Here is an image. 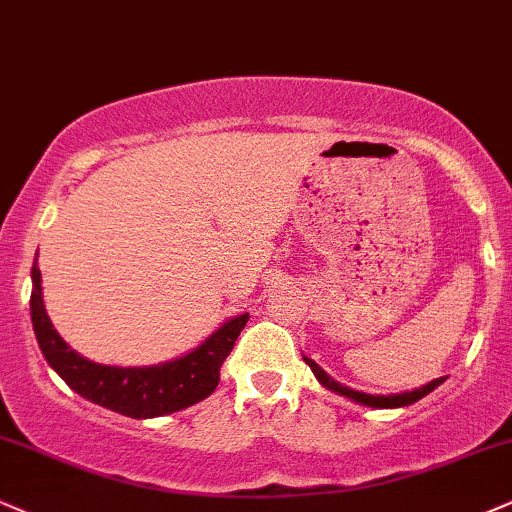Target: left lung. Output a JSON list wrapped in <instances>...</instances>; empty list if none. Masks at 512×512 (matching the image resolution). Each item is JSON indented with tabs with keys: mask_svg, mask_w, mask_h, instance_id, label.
Here are the masks:
<instances>
[{
	"mask_svg": "<svg viewBox=\"0 0 512 512\" xmlns=\"http://www.w3.org/2000/svg\"><path fill=\"white\" fill-rule=\"evenodd\" d=\"M304 361H306L308 365H311V370L315 372V377H318V380L323 382L327 389L337 391V394L349 396V399L363 403V406H372V408H399V406H410V403L420 401L422 396H427V394H430V391H434V389L439 387L441 382H444V377H439V380L425 384V387H420V389H415V391H406V394H396V396H372V394H363V391H353V389H349V387H342V384L334 382L332 377L327 375V372H325L323 368H318V365H315V361H311V358H304Z\"/></svg>",
	"mask_w": 512,
	"mask_h": 512,
	"instance_id": "left-lung-1",
	"label": "left lung"
}]
</instances>
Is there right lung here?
<instances>
[{"label":"right lung","instance_id":"add662e5","mask_svg":"<svg viewBox=\"0 0 512 512\" xmlns=\"http://www.w3.org/2000/svg\"><path fill=\"white\" fill-rule=\"evenodd\" d=\"M30 315H33V330L44 358L59 372L61 380H66L68 387L99 406L137 420L175 413L211 396L220 382V365L230 356L239 332L249 320V313L237 315L216 334H211L199 349L178 361L154 365V368L97 365L78 356L49 323L37 263L33 266Z\"/></svg>","mask_w":512,"mask_h":512}]
</instances>
